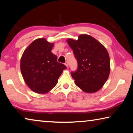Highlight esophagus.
I'll return each mask as SVG.
<instances>
[{
    "mask_svg": "<svg viewBox=\"0 0 133 133\" xmlns=\"http://www.w3.org/2000/svg\"><path fill=\"white\" fill-rule=\"evenodd\" d=\"M64 64H65V66H66L67 67H68V66H69V63H68V62H66V63H64Z\"/></svg>",
    "mask_w": 133,
    "mask_h": 133,
    "instance_id": "esophagus-1",
    "label": "esophagus"
}]
</instances>
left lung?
<instances>
[{
	"label": "left lung",
	"mask_w": 133,
	"mask_h": 133,
	"mask_svg": "<svg viewBox=\"0 0 133 133\" xmlns=\"http://www.w3.org/2000/svg\"><path fill=\"white\" fill-rule=\"evenodd\" d=\"M77 60V70L71 72L75 84L86 93L98 91L104 86L110 73L108 52L102 44L89 35H80L77 40L68 39Z\"/></svg>",
	"instance_id": "1"
}]
</instances>
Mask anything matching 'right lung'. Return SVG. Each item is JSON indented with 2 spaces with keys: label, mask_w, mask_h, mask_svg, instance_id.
Instances as JSON below:
<instances>
[{
  "label": "right lung",
  "mask_w": 133,
  "mask_h": 133,
  "mask_svg": "<svg viewBox=\"0 0 133 133\" xmlns=\"http://www.w3.org/2000/svg\"><path fill=\"white\" fill-rule=\"evenodd\" d=\"M53 43L45 38L34 41L23 53L21 71L25 83L34 92L46 94L58 82L63 70L67 67L57 62L51 50Z\"/></svg>",
  "instance_id": "add662e5"
}]
</instances>
